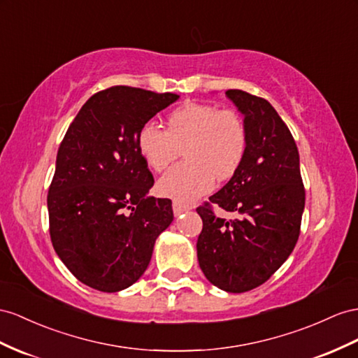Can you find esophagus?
<instances>
[{
	"mask_svg": "<svg viewBox=\"0 0 358 358\" xmlns=\"http://www.w3.org/2000/svg\"><path fill=\"white\" fill-rule=\"evenodd\" d=\"M172 208H173V213H176V216H178V215H181V213L187 212V210H190L192 207L187 206V204L180 203V201H173V203H172Z\"/></svg>",
	"mask_w": 358,
	"mask_h": 358,
	"instance_id": "34e87169",
	"label": "esophagus"
}]
</instances>
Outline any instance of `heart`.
<instances>
[{
  "label": "heart",
  "mask_w": 358,
  "mask_h": 358,
  "mask_svg": "<svg viewBox=\"0 0 358 358\" xmlns=\"http://www.w3.org/2000/svg\"><path fill=\"white\" fill-rule=\"evenodd\" d=\"M137 146L146 164L157 172L185 150L186 162L164 173L159 192L189 203L212 190L215 178L227 181L234 176L245 157L248 133L234 110L189 103L169 115L166 130L151 122L143 125Z\"/></svg>",
  "instance_id": "obj_1"
}]
</instances>
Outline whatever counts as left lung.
I'll list each match as a JSON object with an SVG mask.
<instances>
[{
    "instance_id": "8db88e82",
    "label": "left lung",
    "mask_w": 358,
    "mask_h": 358,
    "mask_svg": "<svg viewBox=\"0 0 358 358\" xmlns=\"http://www.w3.org/2000/svg\"><path fill=\"white\" fill-rule=\"evenodd\" d=\"M225 95L245 116L248 146L231 180L196 208L203 219L196 252L210 282L242 293L268 281L295 248L306 189L295 139L275 108L239 89ZM213 203L241 216L217 218Z\"/></svg>"
}]
</instances>
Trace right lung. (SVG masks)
<instances>
[{"instance_id":"obj_1","label":"right lung","mask_w":358,"mask_h":358,"mask_svg":"<svg viewBox=\"0 0 358 358\" xmlns=\"http://www.w3.org/2000/svg\"><path fill=\"white\" fill-rule=\"evenodd\" d=\"M178 98L130 86L99 90L59 146L47 198L51 242L71 273L92 289L130 287L172 222L171 199L146 196L154 178L137 137Z\"/></svg>"}]
</instances>
